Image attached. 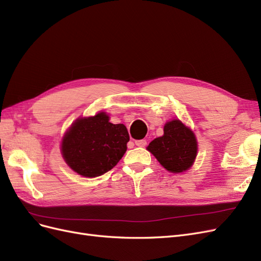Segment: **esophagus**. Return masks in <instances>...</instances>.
I'll list each match as a JSON object with an SVG mask.
<instances>
[{
	"mask_svg": "<svg viewBox=\"0 0 261 261\" xmlns=\"http://www.w3.org/2000/svg\"><path fill=\"white\" fill-rule=\"evenodd\" d=\"M135 145L138 147H145L147 145V141L145 139H141V140H136L135 141Z\"/></svg>",
	"mask_w": 261,
	"mask_h": 261,
	"instance_id": "esophagus-1",
	"label": "esophagus"
}]
</instances>
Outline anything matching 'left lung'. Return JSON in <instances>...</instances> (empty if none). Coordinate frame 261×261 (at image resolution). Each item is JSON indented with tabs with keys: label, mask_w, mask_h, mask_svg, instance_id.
<instances>
[{
	"label": "left lung",
	"mask_w": 261,
	"mask_h": 261,
	"mask_svg": "<svg viewBox=\"0 0 261 261\" xmlns=\"http://www.w3.org/2000/svg\"><path fill=\"white\" fill-rule=\"evenodd\" d=\"M147 150L165 170L178 174L192 168L198 151V143L191 128L178 118H173L165 123L163 135L154 138Z\"/></svg>",
	"instance_id": "left-lung-1"
}]
</instances>
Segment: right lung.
<instances>
[{
  "instance_id": "1",
  "label": "right lung",
  "mask_w": 261,
  "mask_h": 261,
  "mask_svg": "<svg viewBox=\"0 0 261 261\" xmlns=\"http://www.w3.org/2000/svg\"><path fill=\"white\" fill-rule=\"evenodd\" d=\"M129 135L124 124H112L109 114L78 117L65 132L62 156L85 177H97L113 169L127 150Z\"/></svg>"
}]
</instances>
